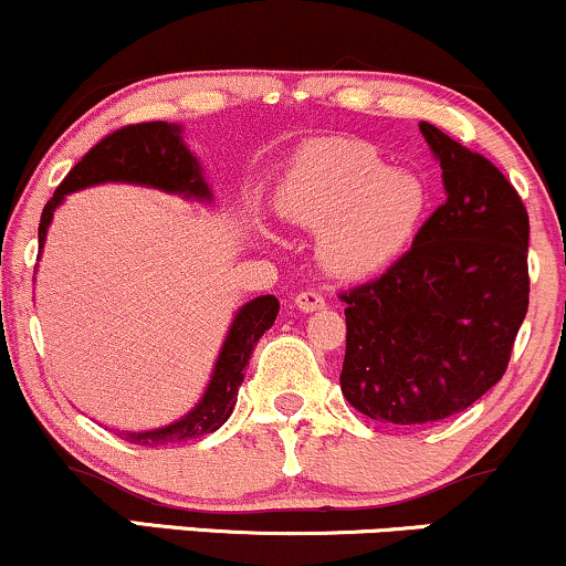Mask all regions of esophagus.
<instances>
[{"label": "esophagus", "instance_id": "obj_1", "mask_svg": "<svg viewBox=\"0 0 566 566\" xmlns=\"http://www.w3.org/2000/svg\"><path fill=\"white\" fill-rule=\"evenodd\" d=\"M295 305L303 311V314H311V311L324 308V295L316 290H303L295 295Z\"/></svg>", "mask_w": 566, "mask_h": 566}]
</instances>
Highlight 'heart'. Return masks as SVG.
Masks as SVG:
<instances>
[{"instance_id": "heart-1", "label": "heart", "mask_w": 566, "mask_h": 566, "mask_svg": "<svg viewBox=\"0 0 566 566\" xmlns=\"http://www.w3.org/2000/svg\"><path fill=\"white\" fill-rule=\"evenodd\" d=\"M431 207L428 184L391 170L378 148L324 140L303 154L282 188V210L319 231L316 258L329 276L356 282L386 271L412 247Z\"/></svg>"}]
</instances>
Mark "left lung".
Here are the masks:
<instances>
[{"label":"left lung","mask_w":566,"mask_h":566,"mask_svg":"<svg viewBox=\"0 0 566 566\" xmlns=\"http://www.w3.org/2000/svg\"><path fill=\"white\" fill-rule=\"evenodd\" d=\"M444 205L375 282L343 292L340 391L367 418L423 426L463 412L509 367L530 305V218L505 175L439 127Z\"/></svg>","instance_id":"left-lung-1"}]
</instances>
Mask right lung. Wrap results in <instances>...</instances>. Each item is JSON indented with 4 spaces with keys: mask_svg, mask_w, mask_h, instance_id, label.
<instances>
[{
    "mask_svg": "<svg viewBox=\"0 0 566 566\" xmlns=\"http://www.w3.org/2000/svg\"><path fill=\"white\" fill-rule=\"evenodd\" d=\"M101 184L157 188V191L201 201V205L212 201V188L207 184L205 170L184 140V127L170 125V122H143V125L122 127L90 148L80 165H74V170L55 188L53 199L44 205L42 220H39V258L48 242V229L53 223L55 210L66 201L69 193ZM276 314L279 301L274 295H258L244 303L233 314L229 333H226L216 365H212L210 382L197 405L188 409L184 418L167 426L116 433L129 444L165 447L218 431L231 418L239 386L244 380V367L250 365V354L265 329H271Z\"/></svg>",
    "mask_w": 566,
    "mask_h": 566,
    "instance_id": "right-lung-1",
    "label": "right lung"
}]
</instances>
